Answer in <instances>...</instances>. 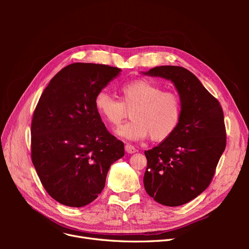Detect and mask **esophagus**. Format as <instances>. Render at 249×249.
<instances>
[{
  "label": "esophagus",
  "instance_id": "34e87169",
  "mask_svg": "<svg viewBox=\"0 0 249 249\" xmlns=\"http://www.w3.org/2000/svg\"><path fill=\"white\" fill-rule=\"evenodd\" d=\"M125 152L127 154H134V153L137 152V149L131 144H125Z\"/></svg>",
  "mask_w": 249,
  "mask_h": 249
}]
</instances>
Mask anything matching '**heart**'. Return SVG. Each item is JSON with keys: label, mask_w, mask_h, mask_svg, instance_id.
Returning a JSON list of instances; mask_svg holds the SVG:
<instances>
[{"label": "heart", "mask_w": 249, "mask_h": 249, "mask_svg": "<svg viewBox=\"0 0 249 249\" xmlns=\"http://www.w3.org/2000/svg\"><path fill=\"white\" fill-rule=\"evenodd\" d=\"M122 101L101 91L94 97L96 112L113 126L122 124L132 110V122L120 126L116 134L129 141L150 138L162 141L175 133L182 117L179 96L147 79H136L120 88Z\"/></svg>", "instance_id": "1"}]
</instances>
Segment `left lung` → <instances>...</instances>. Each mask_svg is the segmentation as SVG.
Here are the masks:
<instances>
[{
	"label": "left lung",
	"instance_id": "1",
	"mask_svg": "<svg viewBox=\"0 0 249 249\" xmlns=\"http://www.w3.org/2000/svg\"><path fill=\"white\" fill-rule=\"evenodd\" d=\"M173 83L182 102V117L170 137L145 150V191L157 202L178 207L207 189L225 149L223 111L200 81L180 66L162 65L142 72Z\"/></svg>",
	"mask_w": 249,
	"mask_h": 249
}]
</instances>
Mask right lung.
Returning <instances> with one entry per match:
<instances>
[{
	"instance_id": "add662e5",
	"label": "right lung",
	"mask_w": 249,
	"mask_h": 249,
	"mask_svg": "<svg viewBox=\"0 0 249 249\" xmlns=\"http://www.w3.org/2000/svg\"><path fill=\"white\" fill-rule=\"evenodd\" d=\"M122 70L105 64L65 66L43 90L31 124V157L44 189L67 207L93 201L111 165L124 156V142L111 135L94 97Z\"/></svg>"
}]
</instances>
